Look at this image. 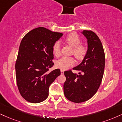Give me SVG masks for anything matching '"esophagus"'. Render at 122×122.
<instances>
[{"mask_svg": "<svg viewBox=\"0 0 122 122\" xmlns=\"http://www.w3.org/2000/svg\"><path fill=\"white\" fill-rule=\"evenodd\" d=\"M61 75H63L64 74V70H61Z\"/></svg>", "mask_w": 122, "mask_h": 122, "instance_id": "1", "label": "esophagus"}]
</instances>
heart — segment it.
Wrapping results in <instances>:
<instances>
[{
    "instance_id": "1",
    "label": "heart",
    "mask_w": 122,
    "mask_h": 122,
    "mask_svg": "<svg viewBox=\"0 0 122 122\" xmlns=\"http://www.w3.org/2000/svg\"><path fill=\"white\" fill-rule=\"evenodd\" d=\"M66 42L73 47V54L78 60H81L85 57L87 53L86 46L85 45L81 44V39L76 33H71L66 37ZM53 51L54 55L56 56H59L61 53V46L59 42H56L53 46ZM75 61L72 57L63 56L56 61L57 67L61 70H67L71 66L75 64Z\"/></svg>"
}]
</instances>
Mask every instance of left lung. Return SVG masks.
Masks as SVG:
<instances>
[{
    "label": "left lung",
    "instance_id": "obj_1",
    "mask_svg": "<svg viewBox=\"0 0 122 122\" xmlns=\"http://www.w3.org/2000/svg\"><path fill=\"white\" fill-rule=\"evenodd\" d=\"M88 40L87 53L79 66L64 72L66 80L63 85L66 97L70 101L81 103L91 98L100 87L104 72L105 56L102 44L97 34L92 30L82 32Z\"/></svg>",
    "mask_w": 122,
    "mask_h": 122
}]
</instances>
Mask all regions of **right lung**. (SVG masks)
Instances as JSON below:
<instances>
[{
    "instance_id": "1",
    "label": "right lung",
    "mask_w": 122,
    "mask_h": 122,
    "mask_svg": "<svg viewBox=\"0 0 122 122\" xmlns=\"http://www.w3.org/2000/svg\"><path fill=\"white\" fill-rule=\"evenodd\" d=\"M62 36L39 27L22 39L15 64L16 78L20 93L27 101L37 103L45 101L50 85L61 75L59 69H49L54 64L53 46Z\"/></svg>"
}]
</instances>
